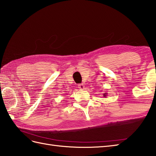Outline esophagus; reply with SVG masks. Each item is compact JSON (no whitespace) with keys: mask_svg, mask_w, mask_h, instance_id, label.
I'll return each mask as SVG.
<instances>
[{"mask_svg":"<svg viewBox=\"0 0 156 156\" xmlns=\"http://www.w3.org/2000/svg\"><path fill=\"white\" fill-rule=\"evenodd\" d=\"M85 86L83 84H78V88L80 89V90H84V87Z\"/></svg>","mask_w":156,"mask_h":156,"instance_id":"obj_1","label":"esophagus"}]
</instances>
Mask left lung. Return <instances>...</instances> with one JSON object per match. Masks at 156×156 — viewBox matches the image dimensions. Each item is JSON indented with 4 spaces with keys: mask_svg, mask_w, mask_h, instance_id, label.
<instances>
[{
    "mask_svg": "<svg viewBox=\"0 0 156 156\" xmlns=\"http://www.w3.org/2000/svg\"><path fill=\"white\" fill-rule=\"evenodd\" d=\"M106 94H107V93H105V94H104V97H106V96H107Z\"/></svg>",
    "mask_w": 156,
    "mask_h": 156,
    "instance_id": "8db88e82",
    "label": "left lung"
}]
</instances>
